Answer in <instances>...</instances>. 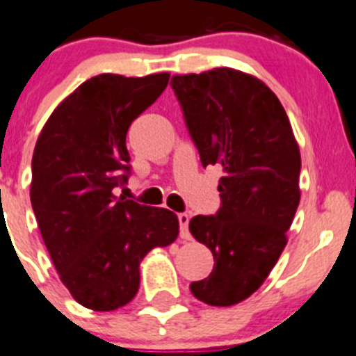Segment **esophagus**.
Here are the masks:
<instances>
[{"mask_svg":"<svg viewBox=\"0 0 356 356\" xmlns=\"http://www.w3.org/2000/svg\"><path fill=\"white\" fill-rule=\"evenodd\" d=\"M188 220H191V217H188L187 213H180V215H178V222H180V238H181V240H191V238H192L191 231H188Z\"/></svg>","mask_w":356,"mask_h":356,"instance_id":"esophagus-1","label":"esophagus"}]
</instances>
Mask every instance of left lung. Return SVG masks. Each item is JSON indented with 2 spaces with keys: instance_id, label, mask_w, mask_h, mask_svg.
Segmentation results:
<instances>
[{
  "instance_id": "left-lung-1",
  "label": "left lung",
  "mask_w": 356,
  "mask_h": 356,
  "mask_svg": "<svg viewBox=\"0 0 356 356\" xmlns=\"http://www.w3.org/2000/svg\"><path fill=\"white\" fill-rule=\"evenodd\" d=\"M171 88L201 164L222 168L218 211L188 222L215 261L191 291L204 304L227 307L265 282L288 243L300 203V149L275 93L249 74L213 68L175 76Z\"/></svg>"
}]
</instances>
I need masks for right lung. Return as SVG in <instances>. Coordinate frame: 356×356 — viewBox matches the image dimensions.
Returning a JSON list of instances; mask_svg holds the SVG:
<instances>
[{
	"label": "right lung",
	"mask_w": 356,
	"mask_h": 356,
	"mask_svg": "<svg viewBox=\"0 0 356 356\" xmlns=\"http://www.w3.org/2000/svg\"><path fill=\"white\" fill-rule=\"evenodd\" d=\"M169 74L84 81L49 116L31 161V207L54 268L70 295L93 311L127 305L139 263L178 236V217L116 188L130 176V123L165 90Z\"/></svg>",
	"instance_id": "add662e5"
}]
</instances>
